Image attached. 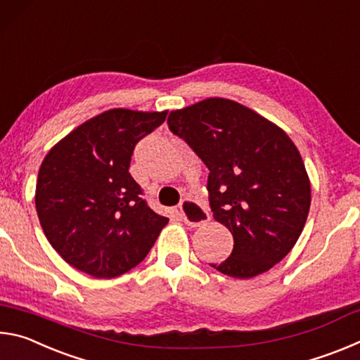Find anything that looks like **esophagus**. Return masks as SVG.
<instances>
[{
  "label": "esophagus",
  "mask_w": 360,
  "mask_h": 360,
  "mask_svg": "<svg viewBox=\"0 0 360 360\" xmlns=\"http://www.w3.org/2000/svg\"><path fill=\"white\" fill-rule=\"evenodd\" d=\"M179 211H181V217L187 225L191 227H200V225L210 221V214L202 205L193 202L191 198L182 200V203L179 205Z\"/></svg>",
  "instance_id": "1"
}]
</instances>
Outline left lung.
Here are the masks:
<instances>
[{
    "mask_svg": "<svg viewBox=\"0 0 360 360\" xmlns=\"http://www.w3.org/2000/svg\"><path fill=\"white\" fill-rule=\"evenodd\" d=\"M168 127L208 167L212 216L233 235L230 257L211 266L249 279L281 262L311 205L308 173L285 131L227 98L172 111Z\"/></svg>",
    "mask_w": 360,
    "mask_h": 360,
    "instance_id": "left-lung-1",
    "label": "left lung"
}]
</instances>
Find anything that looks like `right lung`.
Listing matches in <instances>:
<instances>
[{"label":"right lung","instance_id":"1","mask_svg":"<svg viewBox=\"0 0 360 360\" xmlns=\"http://www.w3.org/2000/svg\"><path fill=\"white\" fill-rule=\"evenodd\" d=\"M168 111L109 109L47 152L36 182L41 227L66 264L94 278H115L143 262L168 224L129 173L136 143Z\"/></svg>","mask_w":360,"mask_h":360}]
</instances>
